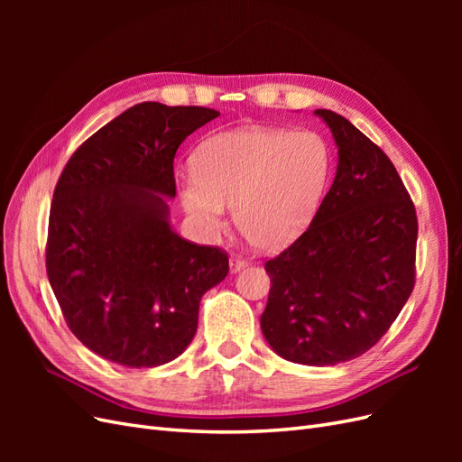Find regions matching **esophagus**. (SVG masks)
Wrapping results in <instances>:
<instances>
[{
    "mask_svg": "<svg viewBox=\"0 0 462 462\" xmlns=\"http://www.w3.org/2000/svg\"><path fill=\"white\" fill-rule=\"evenodd\" d=\"M229 265H231V272H241L243 268H246V265H248V260L239 256V254H233L231 260H229Z\"/></svg>",
    "mask_w": 462,
    "mask_h": 462,
    "instance_id": "esophagus-1",
    "label": "esophagus"
}]
</instances>
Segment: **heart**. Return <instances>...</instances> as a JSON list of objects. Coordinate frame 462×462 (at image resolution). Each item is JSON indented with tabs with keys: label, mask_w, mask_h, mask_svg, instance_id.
<instances>
[{
	"label": "heart",
	"mask_w": 462,
	"mask_h": 462,
	"mask_svg": "<svg viewBox=\"0 0 462 462\" xmlns=\"http://www.w3.org/2000/svg\"><path fill=\"white\" fill-rule=\"evenodd\" d=\"M180 179L187 214L209 233L226 227V208L250 246L277 250L309 227L324 199L331 152L314 131L243 127L197 150Z\"/></svg>",
	"instance_id": "b5f03b06"
}]
</instances>
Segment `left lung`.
<instances>
[{"instance_id":"obj_1","label":"left lung","mask_w":462,"mask_h":462,"mask_svg":"<svg viewBox=\"0 0 462 462\" xmlns=\"http://www.w3.org/2000/svg\"><path fill=\"white\" fill-rule=\"evenodd\" d=\"M314 114L337 144V173L309 229L265 262L260 326L279 356L333 366L370 351L409 300L418 219L385 152L335 111Z\"/></svg>"}]
</instances>
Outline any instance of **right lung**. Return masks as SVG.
<instances>
[{
  "instance_id": "obj_1",
  "label": "right lung",
  "mask_w": 462,
  "mask_h": 462,
  "mask_svg": "<svg viewBox=\"0 0 462 462\" xmlns=\"http://www.w3.org/2000/svg\"><path fill=\"white\" fill-rule=\"evenodd\" d=\"M219 111L143 102L69 158L50 209L46 270L75 337L106 360L152 368L192 341L208 289L229 272L219 246L170 226L175 152Z\"/></svg>"
}]
</instances>
